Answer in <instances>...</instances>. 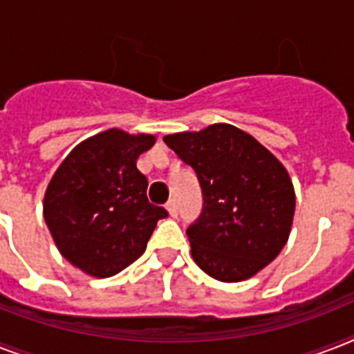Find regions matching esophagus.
Instances as JSON below:
<instances>
[{
  "mask_svg": "<svg viewBox=\"0 0 354 354\" xmlns=\"http://www.w3.org/2000/svg\"><path fill=\"white\" fill-rule=\"evenodd\" d=\"M167 211L171 216H178V202L174 198H171L167 202Z\"/></svg>",
  "mask_w": 354,
  "mask_h": 354,
  "instance_id": "obj_1",
  "label": "esophagus"
}]
</instances>
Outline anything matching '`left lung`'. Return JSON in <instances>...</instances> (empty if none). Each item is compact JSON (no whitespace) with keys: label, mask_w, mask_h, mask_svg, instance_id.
I'll return each instance as SVG.
<instances>
[{"label":"left lung","mask_w":354,"mask_h":354,"mask_svg":"<svg viewBox=\"0 0 354 354\" xmlns=\"http://www.w3.org/2000/svg\"><path fill=\"white\" fill-rule=\"evenodd\" d=\"M193 167L202 213L187 227L194 263L224 283L252 277L272 263L290 235L296 196L290 176L257 139L232 124L165 136Z\"/></svg>","instance_id":"8db88e82"}]
</instances>
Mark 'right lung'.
Here are the masks:
<instances>
[{
	"instance_id": "right-lung-1",
	"label": "right lung",
	"mask_w": 354,
	"mask_h": 354,
	"mask_svg": "<svg viewBox=\"0 0 354 354\" xmlns=\"http://www.w3.org/2000/svg\"><path fill=\"white\" fill-rule=\"evenodd\" d=\"M154 136L112 128L75 147L49 182L44 218L69 263L93 277H110L132 264L165 207L150 204L139 154Z\"/></svg>"
}]
</instances>
